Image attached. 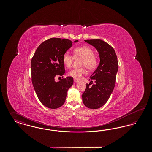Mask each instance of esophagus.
I'll list each match as a JSON object with an SVG mask.
<instances>
[{
  "label": "esophagus",
  "mask_w": 152,
  "mask_h": 152,
  "mask_svg": "<svg viewBox=\"0 0 152 152\" xmlns=\"http://www.w3.org/2000/svg\"><path fill=\"white\" fill-rule=\"evenodd\" d=\"M74 83H79V81H78V80H74Z\"/></svg>",
  "instance_id": "34e87169"
}]
</instances>
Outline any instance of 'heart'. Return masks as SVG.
Wrapping results in <instances>:
<instances>
[{"instance_id":"1","label":"heart","mask_w":152,"mask_h":152,"mask_svg":"<svg viewBox=\"0 0 152 152\" xmlns=\"http://www.w3.org/2000/svg\"><path fill=\"white\" fill-rule=\"evenodd\" d=\"M75 56L83 58L81 65L84 66L89 71H93L97 65V60L94 57V52L87 46H81L77 47L74 50ZM73 57L69 53L65 52L63 56V61L64 65L70 67L72 64ZM86 73V69L83 68H75L68 73L69 76L75 80H79Z\"/></svg>"}]
</instances>
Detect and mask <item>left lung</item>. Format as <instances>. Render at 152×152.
Returning a JSON list of instances; mask_svg holds the SVG:
<instances>
[{"instance_id": "obj_1", "label": "left lung", "mask_w": 152, "mask_h": 152, "mask_svg": "<svg viewBox=\"0 0 152 152\" xmlns=\"http://www.w3.org/2000/svg\"><path fill=\"white\" fill-rule=\"evenodd\" d=\"M84 41L96 49L100 63L91 75V81L87 84L86 89L82 94L83 102L88 108L98 109L108 100L115 86L118 66L117 58L115 50L103 40L94 39ZM92 80H94L95 84L90 86Z\"/></svg>"}]
</instances>
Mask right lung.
<instances>
[{"label":"right lung","instance_id":"add662e5","mask_svg":"<svg viewBox=\"0 0 152 152\" xmlns=\"http://www.w3.org/2000/svg\"><path fill=\"white\" fill-rule=\"evenodd\" d=\"M78 42L51 38L38 47L32 58V84L39 100L48 108H58L65 102L68 90L72 87L73 79L66 77L56 82L55 77L65 73L63 56L73 43Z\"/></svg>","mask_w":152,"mask_h":152}]
</instances>
